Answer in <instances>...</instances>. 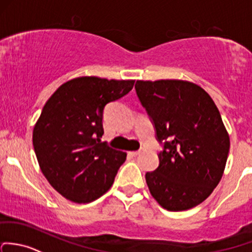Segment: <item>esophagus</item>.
<instances>
[{"label":"esophagus","mask_w":252,"mask_h":252,"mask_svg":"<svg viewBox=\"0 0 252 252\" xmlns=\"http://www.w3.org/2000/svg\"><path fill=\"white\" fill-rule=\"evenodd\" d=\"M144 152H146V150H145V148H141V150H139V151H133V152H129V155H130L131 157H136V156H140L141 153H144Z\"/></svg>","instance_id":"1"}]
</instances>
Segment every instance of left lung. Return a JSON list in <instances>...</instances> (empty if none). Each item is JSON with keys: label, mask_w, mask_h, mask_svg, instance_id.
Returning <instances> with one entry per match:
<instances>
[{"label": "left lung", "mask_w": 252, "mask_h": 252, "mask_svg": "<svg viewBox=\"0 0 252 252\" xmlns=\"http://www.w3.org/2000/svg\"><path fill=\"white\" fill-rule=\"evenodd\" d=\"M135 89L163 145L159 165L146 173L151 194L169 211L194 208L219 185L228 157L229 136L219 108L192 82L136 81Z\"/></svg>", "instance_id": "8db88e82"}]
</instances>
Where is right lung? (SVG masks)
Listing matches in <instances>:
<instances>
[{"label": "right lung", "instance_id": "obj_1", "mask_svg": "<svg viewBox=\"0 0 252 252\" xmlns=\"http://www.w3.org/2000/svg\"><path fill=\"white\" fill-rule=\"evenodd\" d=\"M134 82L73 78L44 105L33 128V148L42 173L66 199L91 203L112 186L126 153L101 142L102 115L108 102L133 89Z\"/></svg>", "mask_w": 252, "mask_h": 252}]
</instances>
